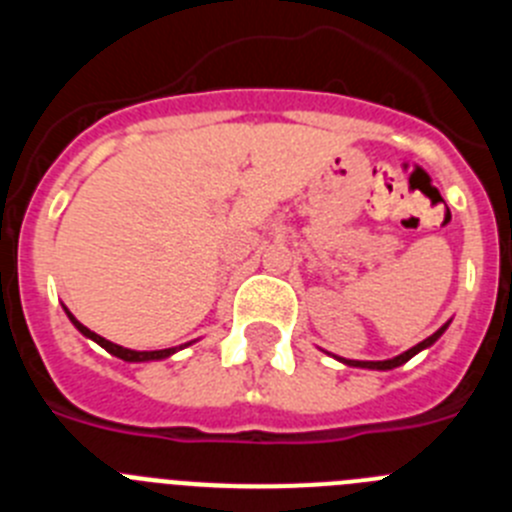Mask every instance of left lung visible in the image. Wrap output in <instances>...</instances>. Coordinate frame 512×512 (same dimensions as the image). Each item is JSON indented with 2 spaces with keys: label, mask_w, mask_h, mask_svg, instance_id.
<instances>
[{
  "label": "left lung",
  "mask_w": 512,
  "mask_h": 512,
  "mask_svg": "<svg viewBox=\"0 0 512 512\" xmlns=\"http://www.w3.org/2000/svg\"><path fill=\"white\" fill-rule=\"evenodd\" d=\"M449 328V323L446 325H441V328L436 330V333H433V336H428L425 338V341H420L418 346H413V348H408V351H405V354H400V356H395V359H387V361H343V364H348V366H361V369H395V366H402L405 364V361H410L413 359L415 354H418V351H423V348H428V346H433V343L438 341V338H441V333L443 330Z\"/></svg>",
  "instance_id": "8db88e82"
}]
</instances>
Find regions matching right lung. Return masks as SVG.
I'll list each match as a JSON object with an SVG mask.
<instances>
[{
	"label": "right lung",
	"mask_w": 512,
	"mask_h": 512,
	"mask_svg": "<svg viewBox=\"0 0 512 512\" xmlns=\"http://www.w3.org/2000/svg\"><path fill=\"white\" fill-rule=\"evenodd\" d=\"M66 315H69V320L76 325V330H79L81 336L92 338V341L99 343L104 351H110L112 356H117V359H122V361H158V359H166V356H171L176 351V348H161V351H133V348H122V346H117V343L107 341V338L97 336V333H94V330H89L87 325H81L69 310H66Z\"/></svg>",
	"instance_id": "1"
}]
</instances>
